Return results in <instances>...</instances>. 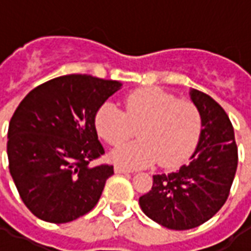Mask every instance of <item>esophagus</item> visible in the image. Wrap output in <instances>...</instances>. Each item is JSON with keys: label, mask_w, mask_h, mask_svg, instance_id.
Returning <instances> with one entry per match:
<instances>
[{"label": "esophagus", "mask_w": 251, "mask_h": 251, "mask_svg": "<svg viewBox=\"0 0 251 251\" xmlns=\"http://www.w3.org/2000/svg\"><path fill=\"white\" fill-rule=\"evenodd\" d=\"M114 171H115V174H131V172H133L131 169L126 168V167H124V165H115Z\"/></svg>", "instance_id": "obj_1"}]
</instances>
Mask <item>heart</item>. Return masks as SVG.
I'll return each mask as SVG.
<instances>
[{
    "mask_svg": "<svg viewBox=\"0 0 251 251\" xmlns=\"http://www.w3.org/2000/svg\"><path fill=\"white\" fill-rule=\"evenodd\" d=\"M136 141L115 148L110 157L129 167L154 161L174 167L188 157L199 140L201 117L192 102L176 99L157 87H144L125 98V110L106 102L95 115L98 134L110 145H118L133 134Z\"/></svg>",
    "mask_w": 251,
    "mask_h": 251,
    "instance_id": "heart-1",
    "label": "heart"
}]
</instances>
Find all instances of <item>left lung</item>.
Masks as SVG:
<instances>
[{
  "instance_id": "obj_1",
  "label": "left lung",
  "mask_w": 251,
  "mask_h": 251,
  "mask_svg": "<svg viewBox=\"0 0 251 251\" xmlns=\"http://www.w3.org/2000/svg\"><path fill=\"white\" fill-rule=\"evenodd\" d=\"M201 130L188 163L153 176L152 189L138 203L144 214L171 230H189L211 219L226 203L237 172L238 149L226 111L210 95L192 88Z\"/></svg>"
}]
</instances>
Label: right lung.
<instances>
[{
  "mask_svg": "<svg viewBox=\"0 0 251 251\" xmlns=\"http://www.w3.org/2000/svg\"><path fill=\"white\" fill-rule=\"evenodd\" d=\"M122 87L117 80L64 75L33 88L9 122V171L24 204L39 219L67 223L91 211L113 165L90 163L104 153L95 115Z\"/></svg>",
  "mask_w": 251,
  "mask_h": 251,
  "instance_id": "add662e5",
  "label": "right lung"
}]
</instances>
